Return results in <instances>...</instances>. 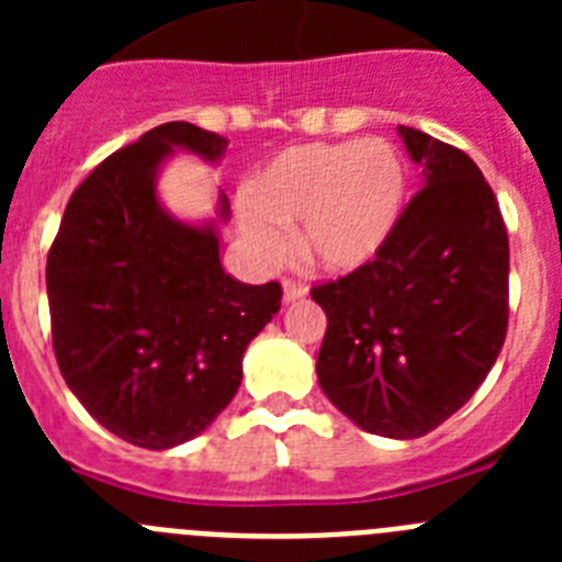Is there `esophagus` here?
I'll return each instance as SVG.
<instances>
[{
  "instance_id": "1",
  "label": "esophagus",
  "mask_w": 562,
  "mask_h": 562,
  "mask_svg": "<svg viewBox=\"0 0 562 562\" xmlns=\"http://www.w3.org/2000/svg\"><path fill=\"white\" fill-rule=\"evenodd\" d=\"M306 292H310V286H306L304 278H284V301L290 304V301H301V297H306Z\"/></svg>"
}]
</instances>
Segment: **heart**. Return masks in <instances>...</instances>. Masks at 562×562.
Wrapping results in <instances>:
<instances>
[{
	"label": "heart",
	"instance_id": "obj_1",
	"mask_svg": "<svg viewBox=\"0 0 562 562\" xmlns=\"http://www.w3.org/2000/svg\"><path fill=\"white\" fill-rule=\"evenodd\" d=\"M408 173L380 140L312 143L278 154L247 186L238 216L247 245L276 261L304 222L301 252L324 270H357L389 245L405 207Z\"/></svg>",
	"mask_w": 562,
	"mask_h": 562
}]
</instances>
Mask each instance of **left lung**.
<instances>
[{
  "mask_svg": "<svg viewBox=\"0 0 562 562\" xmlns=\"http://www.w3.org/2000/svg\"><path fill=\"white\" fill-rule=\"evenodd\" d=\"M425 166L389 245L312 286L326 312L317 380L337 411L389 439L430 434L475 394L509 324V236L461 148L400 126Z\"/></svg>",
  "mask_w": 562,
  "mask_h": 562,
  "instance_id": "8db88e82",
  "label": "left lung"
}]
</instances>
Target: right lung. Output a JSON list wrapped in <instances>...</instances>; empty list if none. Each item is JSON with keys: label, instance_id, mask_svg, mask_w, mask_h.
Here are the masks:
<instances>
[{"label": "right lung", "instance_id": "obj_1", "mask_svg": "<svg viewBox=\"0 0 562 562\" xmlns=\"http://www.w3.org/2000/svg\"><path fill=\"white\" fill-rule=\"evenodd\" d=\"M173 146L216 160L227 137L173 121L109 154L72 191L47 252L61 376L103 428L148 450L200 436L231 405L247 342L284 295L278 281L225 276L216 231L162 211L154 171Z\"/></svg>", "mask_w": 562, "mask_h": 562}]
</instances>
